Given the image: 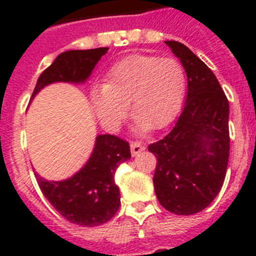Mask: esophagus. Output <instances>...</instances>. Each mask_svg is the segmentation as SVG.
Segmentation results:
<instances>
[{
  "label": "esophagus",
  "instance_id": "esophagus-1",
  "mask_svg": "<svg viewBox=\"0 0 256 256\" xmlns=\"http://www.w3.org/2000/svg\"><path fill=\"white\" fill-rule=\"evenodd\" d=\"M130 148H132V156H136L140 152H142L146 148V146H144L142 142H140V140H132V144H130Z\"/></svg>",
  "mask_w": 256,
  "mask_h": 256
}]
</instances>
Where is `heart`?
I'll list each match as a JSON object with an SVG mask.
<instances>
[{
    "instance_id": "obj_1",
    "label": "heart",
    "mask_w": 256,
    "mask_h": 256,
    "mask_svg": "<svg viewBox=\"0 0 256 256\" xmlns=\"http://www.w3.org/2000/svg\"><path fill=\"white\" fill-rule=\"evenodd\" d=\"M186 94V73L175 58L132 54L112 66L92 100L104 124H118L130 104L136 128H162L178 114Z\"/></svg>"
}]
</instances>
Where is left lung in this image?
Masks as SVG:
<instances>
[{
    "label": "left lung",
    "mask_w": 256,
    "mask_h": 256,
    "mask_svg": "<svg viewBox=\"0 0 256 256\" xmlns=\"http://www.w3.org/2000/svg\"><path fill=\"white\" fill-rule=\"evenodd\" d=\"M187 74L182 114L168 136L148 144L156 156L154 188L176 215L204 210L222 188L230 156L228 100L207 65L187 46L166 41Z\"/></svg>",
    "instance_id": "obj_1"
}]
</instances>
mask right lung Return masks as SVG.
<instances>
[{
    "label": "right lung",
    "mask_w": 256,
    "mask_h": 256,
    "mask_svg": "<svg viewBox=\"0 0 256 256\" xmlns=\"http://www.w3.org/2000/svg\"><path fill=\"white\" fill-rule=\"evenodd\" d=\"M108 48L69 50L60 54L42 72L33 96L53 82H84L92 74ZM132 158L128 140L116 136H96V148L85 168L60 182L45 180L37 172L38 186L52 206L65 219L84 227L108 222L120 208V188L114 175L120 164Z\"/></svg>",
    "instance_id": "add662e5"
}]
</instances>
